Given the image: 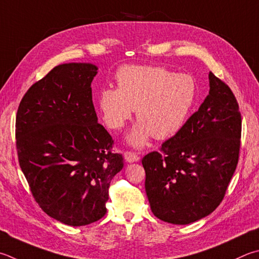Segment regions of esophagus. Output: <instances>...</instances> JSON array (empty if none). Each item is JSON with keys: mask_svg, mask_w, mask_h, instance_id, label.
I'll use <instances>...</instances> for the list:
<instances>
[{"mask_svg": "<svg viewBox=\"0 0 259 259\" xmlns=\"http://www.w3.org/2000/svg\"><path fill=\"white\" fill-rule=\"evenodd\" d=\"M124 158H125V161L129 162V163H134V162L139 161L138 154L135 153V152H129V150H128V152L124 153Z\"/></svg>", "mask_w": 259, "mask_h": 259, "instance_id": "34e87169", "label": "esophagus"}]
</instances>
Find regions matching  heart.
<instances>
[{"label":"heart","instance_id":"b5f03b06","mask_svg":"<svg viewBox=\"0 0 259 259\" xmlns=\"http://www.w3.org/2000/svg\"><path fill=\"white\" fill-rule=\"evenodd\" d=\"M117 88H103L98 106L107 126L123 128L134 114L139 120L128 136L136 147L152 137L167 139L180 131L194 111L198 83L189 73L162 65L129 64L117 69Z\"/></svg>","mask_w":259,"mask_h":259}]
</instances>
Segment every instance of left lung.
Returning <instances> with one entry per match:
<instances>
[{
    "mask_svg": "<svg viewBox=\"0 0 259 259\" xmlns=\"http://www.w3.org/2000/svg\"><path fill=\"white\" fill-rule=\"evenodd\" d=\"M240 138L237 98L209 72V94L198 111L158 152L142 159L153 214L164 222L183 225L214 211L237 168Z\"/></svg>",
    "mask_w": 259,
    "mask_h": 259,
    "instance_id": "1",
    "label": "left lung"
}]
</instances>
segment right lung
Returning a JSON list of instances; mask_svg holds the SVG:
<instances>
[{
  "mask_svg": "<svg viewBox=\"0 0 259 259\" xmlns=\"http://www.w3.org/2000/svg\"><path fill=\"white\" fill-rule=\"evenodd\" d=\"M97 67L67 63L28 89L16 117L18 159L36 203L71 227L101 220L111 180L123 167L97 122L92 81Z\"/></svg>",
  "mask_w": 259,
  "mask_h": 259,
  "instance_id": "right-lung-1",
  "label": "right lung"
}]
</instances>
